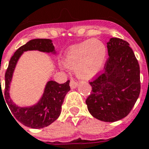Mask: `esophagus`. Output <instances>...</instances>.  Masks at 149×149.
<instances>
[{"label": "esophagus", "instance_id": "esophagus-1", "mask_svg": "<svg viewBox=\"0 0 149 149\" xmlns=\"http://www.w3.org/2000/svg\"><path fill=\"white\" fill-rule=\"evenodd\" d=\"M70 88H72V89H73V88H76L77 86H78V83H77V82H75L73 79H71L70 83Z\"/></svg>", "mask_w": 149, "mask_h": 149}]
</instances>
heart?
I'll list each match as a JSON object with an SVG mask.
<instances>
[{
    "mask_svg": "<svg viewBox=\"0 0 149 149\" xmlns=\"http://www.w3.org/2000/svg\"><path fill=\"white\" fill-rule=\"evenodd\" d=\"M105 57L103 44L98 40L90 39L70 47L62 63L66 68L76 71L79 79L90 80L102 71Z\"/></svg>",
    "mask_w": 149,
    "mask_h": 149,
    "instance_id": "b5f03b06",
    "label": "heart"
}]
</instances>
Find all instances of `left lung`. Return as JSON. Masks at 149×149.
<instances>
[{"instance_id":"1","label":"left lung","mask_w":149,"mask_h":149,"mask_svg":"<svg viewBox=\"0 0 149 149\" xmlns=\"http://www.w3.org/2000/svg\"><path fill=\"white\" fill-rule=\"evenodd\" d=\"M104 72L92 82L86 103L95 118L114 122L127 117L140 93V70L130 44L111 38Z\"/></svg>"}]
</instances>
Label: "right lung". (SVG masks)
I'll return each mask as SVG.
<instances>
[{
  "label": "right lung",
  "mask_w": 149,
  "mask_h": 149,
  "mask_svg": "<svg viewBox=\"0 0 149 149\" xmlns=\"http://www.w3.org/2000/svg\"><path fill=\"white\" fill-rule=\"evenodd\" d=\"M27 51H39L46 53H52L54 54H56L52 41L46 38L30 40L26 45L18 48L10 58L5 73V90L3 99H5V104H7L10 110V114L12 113L11 116L13 117H13L19 123L26 127L33 129L44 128L49 126L59 117L61 112V106L65 96L70 90V80H67L63 84H59L55 81H48L44 90L42 98H40L38 103L29 107L17 106L12 101L10 96V86L18 60L22 53Z\"/></svg>",
  "instance_id": "1"
}]
</instances>
